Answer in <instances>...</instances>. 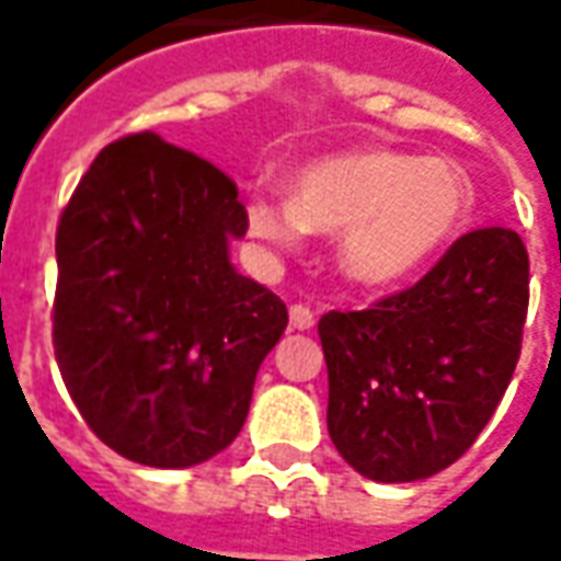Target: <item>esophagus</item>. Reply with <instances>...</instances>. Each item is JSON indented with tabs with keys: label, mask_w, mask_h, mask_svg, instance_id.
<instances>
[{
	"label": "esophagus",
	"mask_w": 561,
	"mask_h": 561,
	"mask_svg": "<svg viewBox=\"0 0 561 561\" xmlns=\"http://www.w3.org/2000/svg\"><path fill=\"white\" fill-rule=\"evenodd\" d=\"M290 328L293 331H309L314 328V314L309 306H290Z\"/></svg>",
	"instance_id": "esophagus-1"
}]
</instances>
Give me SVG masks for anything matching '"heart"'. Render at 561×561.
Masks as SVG:
<instances>
[{"mask_svg": "<svg viewBox=\"0 0 561 561\" xmlns=\"http://www.w3.org/2000/svg\"><path fill=\"white\" fill-rule=\"evenodd\" d=\"M468 205L462 171L399 149H350L306 164L293 199L255 193L247 227L271 249L302 247L309 230H340L336 259L365 287H393L427 268L459 230Z\"/></svg>", "mask_w": 561, "mask_h": 561, "instance_id": "obj_1", "label": "heart"}]
</instances>
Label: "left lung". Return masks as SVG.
<instances>
[{"instance_id":"obj_1","label":"left lung","mask_w":561,"mask_h":561,"mask_svg":"<svg viewBox=\"0 0 561 561\" xmlns=\"http://www.w3.org/2000/svg\"><path fill=\"white\" fill-rule=\"evenodd\" d=\"M528 249L508 227L459 237L415 287L328 312V434L377 484L456 462L496 412L522 353Z\"/></svg>"}]
</instances>
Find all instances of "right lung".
<instances>
[{"label":"right lung","instance_id":"add662e5","mask_svg":"<svg viewBox=\"0 0 561 561\" xmlns=\"http://www.w3.org/2000/svg\"><path fill=\"white\" fill-rule=\"evenodd\" d=\"M233 181L142 130L105 146L55 233L53 343L99 440L149 468H193L243 431L287 306L243 277Z\"/></svg>","mask_w":561,"mask_h":561}]
</instances>
